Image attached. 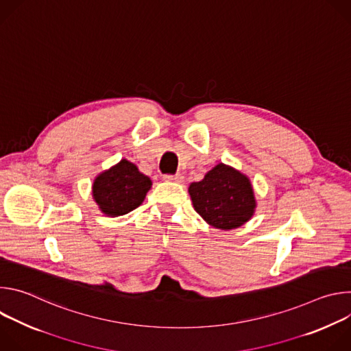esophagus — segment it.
<instances>
[{
    "instance_id": "obj_1",
    "label": "esophagus",
    "mask_w": 351,
    "mask_h": 351,
    "mask_svg": "<svg viewBox=\"0 0 351 351\" xmlns=\"http://www.w3.org/2000/svg\"><path fill=\"white\" fill-rule=\"evenodd\" d=\"M164 179L168 180V182H178V183L183 182V176H182L180 173H176V175H165Z\"/></svg>"
}]
</instances>
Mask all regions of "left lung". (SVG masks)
I'll list each match as a JSON object with an SVG mask.
<instances>
[{
  "label": "left lung",
  "instance_id": "left-lung-1",
  "mask_svg": "<svg viewBox=\"0 0 351 351\" xmlns=\"http://www.w3.org/2000/svg\"><path fill=\"white\" fill-rule=\"evenodd\" d=\"M194 210L211 226L229 230L252 218L254 191L248 178L223 164L189 187Z\"/></svg>",
  "mask_w": 351,
  "mask_h": 351
}]
</instances>
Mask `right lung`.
<instances>
[{"label":"right lung","instance_id":"obj_1","mask_svg":"<svg viewBox=\"0 0 351 351\" xmlns=\"http://www.w3.org/2000/svg\"><path fill=\"white\" fill-rule=\"evenodd\" d=\"M149 187V178L140 173L134 164L122 160L95 178L93 195L104 214L119 217L136 210L144 202Z\"/></svg>","mask_w":351,"mask_h":351}]
</instances>
